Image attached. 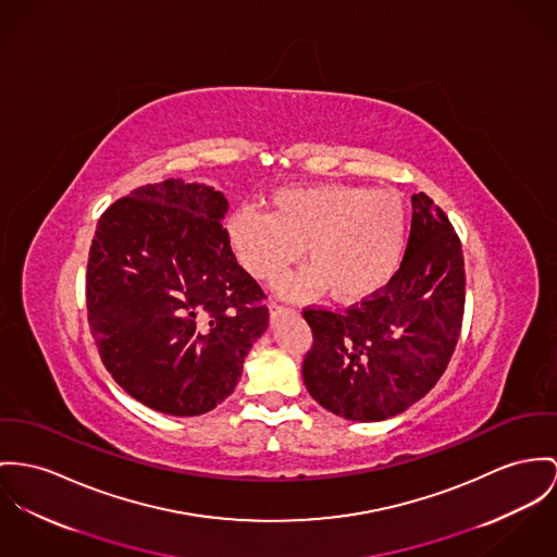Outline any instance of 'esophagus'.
Instances as JSON below:
<instances>
[{
  "instance_id": "34e87169",
  "label": "esophagus",
  "mask_w": 557,
  "mask_h": 557,
  "mask_svg": "<svg viewBox=\"0 0 557 557\" xmlns=\"http://www.w3.org/2000/svg\"><path fill=\"white\" fill-rule=\"evenodd\" d=\"M267 307H269L271 318H277L280 313H284V311H286V307H284V305H280L277 300H269V302H267Z\"/></svg>"
}]
</instances>
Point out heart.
<instances>
[{
	"instance_id": "heart-1",
	"label": "heart",
	"mask_w": 557,
	"mask_h": 557,
	"mask_svg": "<svg viewBox=\"0 0 557 557\" xmlns=\"http://www.w3.org/2000/svg\"><path fill=\"white\" fill-rule=\"evenodd\" d=\"M226 237L242 267L273 280L305 257L311 267L282 282L293 297L329 288L333 299L356 302L382 290L398 269L407 214L398 195L347 184L280 188L269 214L239 210Z\"/></svg>"
}]
</instances>
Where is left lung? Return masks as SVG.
<instances>
[{"instance_id": "1", "label": "left lung", "mask_w": 557, "mask_h": 557, "mask_svg": "<svg viewBox=\"0 0 557 557\" xmlns=\"http://www.w3.org/2000/svg\"><path fill=\"white\" fill-rule=\"evenodd\" d=\"M411 208L405 258L382 293L345 313L302 311L313 333L302 382L324 409L351 422H382L424 398L460 337V239L429 195H413Z\"/></svg>"}]
</instances>
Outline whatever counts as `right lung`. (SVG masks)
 Returning a JSON list of instances; mask_svg holds the SVG:
<instances>
[{
	"mask_svg": "<svg viewBox=\"0 0 557 557\" xmlns=\"http://www.w3.org/2000/svg\"><path fill=\"white\" fill-rule=\"evenodd\" d=\"M226 197L208 184H146L97 222L86 271L88 324L127 394L177 418L212 411L269 326L257 280L239 267Z\"/></svg>",
	"mask_w": 557,
	"mask_h": 557,
	"instance_id": "1",
	"label": "right lung"
}]
</instances>
